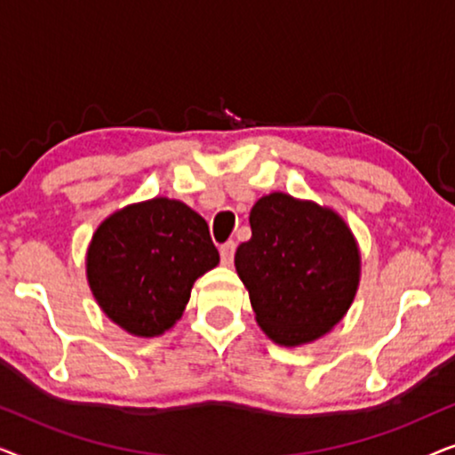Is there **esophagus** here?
<instances>
[{
	"label": "esophagus",
	"mask_w": 455,
	"mask_h": 455,
	"mask_svg": "<svg viewBox=\"0 0 455 455\" xmlns=\"http://www.w3.org/2000/svg\"><path fill=\"white\" fill-rule=\"evenodd\" d=\"M234 252H235V244H234L232 240L226 242V244H221V248H220L221 263L223 265H232L234 263Z\"/></svg>",
	"instance_id": "1"
}]
</instances>
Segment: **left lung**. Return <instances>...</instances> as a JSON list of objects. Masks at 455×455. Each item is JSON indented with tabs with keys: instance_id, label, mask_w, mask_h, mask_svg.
Wrapping results in <instances>:
<instances>
[{
	"instance_id": "1",
	"label": "left lung",
	"mask_w": 455,
	"mask_h": 455,
	"mask_svg": "<svg viewBox=\"0 0 455 455\" xmlns=\"http://www.w3.org/2000/svg\"><path fill=\"white\" fill-rule=\"evenodd\" d=\"M252 238L235 251L257 323L279 346L319 339L344 319L360 282V251L333 209L271 192L251 209Z\"/></svg>"
}]
</instances>
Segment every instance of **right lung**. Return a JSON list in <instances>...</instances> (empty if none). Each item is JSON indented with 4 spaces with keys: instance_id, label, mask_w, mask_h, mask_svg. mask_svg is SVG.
Wrapping results in <instances>:
<instances>
[{
    "instance_id": "1",
    "label": "right lung",
    "mask_w": 455,
    "mask_h": 455,
    "mask_svg": "<svg viewBox=\"0 0 455 455\" xmlns=\"http://www.w3.org/2000/svg\"><path fill=\"white\" fill-rule=\"evenodd\" d=\"M220 263L209 226L188 204L157 196L109 215L86 251V279L105 315L136 338L176 325L190 290Z\"/></svg>"
}]
</instances>
